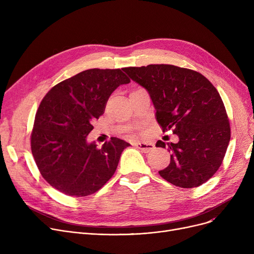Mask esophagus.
Here are the masks:
<instances>
[{"label": "esophagus", "instance_id": "34e87169", "mask_svg": "<svg viewBox=\"0 0 254 254\" xmlns=\"http://www.w3.org/2000/svg\"><path fill=\"white\" fill-rule=\"evenodd\" d=\"M135 146L145 153L151 151L154 148V145L152 143H148V142H137L135 144Z\"/></svg>", "mask_w": 254, "mask_h": 254}]
</instances>
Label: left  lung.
Segmentation results:
<instances>
[{
    "mask_svg": "<svg viewBox=\"0 0 254 254\" xmlns=\"http://www.w3.org/2000/svg\"><path fill=\"white\" fill-rule=\"evenodd\" d=\"M148 91L163 131L172 130L178 143H169L170 165L158 173L183 189L202 185L222 164L231 140L230 122L217 89L193 70L173 64L123 69ZM157 147L166 148L163 141Z\"/></svg>",
    "mask_w": 254,
    "mask_h": 254,
    "instance_id": "8db88e82",
    "label": "left lung"
}]
</instances>
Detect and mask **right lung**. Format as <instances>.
Instances as JSON below:
<instances>
[{
    "label": "right lung",
    "mask_w": 254,
    "mask_h": 254,
    "mask_svg": "<svg viewBox=\"0 0 254 254\" xmlns=\"http://www.w3.org/2000/svg\"><path fill=\"white\" fill-rule=\"evenodd\" d=\"M130 82L120 69H89L53 86L40 103L31 148L42 177L71 196L95 193L116 171L129 144L112 137L101 148L86 137L111 93Z\"/></svg>",
    "instance_id": "obj_1"
}]
</instances>
